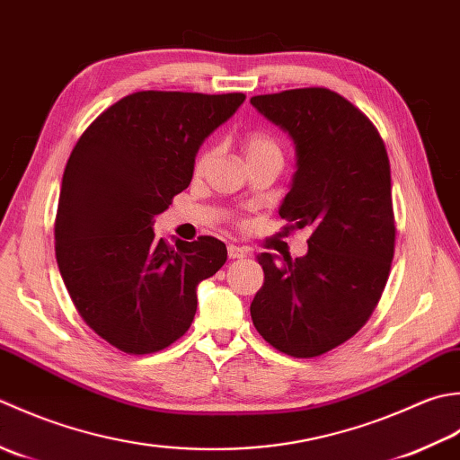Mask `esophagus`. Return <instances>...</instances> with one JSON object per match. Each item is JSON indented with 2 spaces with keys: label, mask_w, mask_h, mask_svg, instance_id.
<instances>
[{
  "label": "esophagus",
  "mask_w": 460,
  "mask_h": 460,
  "mask_svg": "<svg viewBox=\"0 0 460 460\" xmlns=\"http://www.w3.org/2000/svg\"><path fill=\"white\" fill-rule=\"evenodd\" d=\"M246 254H248V252L240 248V246H232V243L228 246V258L230 260H238V258H243Z\"/></svg>",
  "instance_id": "esophagus-1"
}]
</instances>
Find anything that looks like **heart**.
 I'll use <instances>...</instances> for the list:
<instances>
[{"instance_id": "obj_1", "label": "heart", "mask_w": 460, "mask_h": 460, "mask_svg": "<svg viewBox=\"0 0 460 460\" xmlns=\"http://www.w3.org/2000/svg\"><path fill=\"white\" fill-rule=\"evenodd\" d=\"M243 155H246V163H256V161H278L282 163L284 151L279 140L270 135V133H250L243 137ZM214 156H217V148L214 146H204L202 151L194 158V172L202 174L208 171V166L214 163Z\"/></svg>"}]
</instances>
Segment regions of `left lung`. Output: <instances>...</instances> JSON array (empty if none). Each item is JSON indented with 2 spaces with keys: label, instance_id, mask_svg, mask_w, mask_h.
<instances>
[{
  "label": "left lung",
  "instance_id": "left-lung-1",
  "mask_svg": "<svg viewBox=\"0 0 460 460\" xmlns=\"http://www.w3.org/2000/svg\"><path fill=\"white\" fill-rule=\"evenodd\" d=\"M294 138L297 171L279 206L286 230L312 228L304 258L260 254L264 286L250 305L264 340L292 358H317L367 323L385 289L395 217L385 143L340 93L289 89L250 99Z\"/></svg>",
  "mask_w": 460,
  "mask_h": 460
}]
</instances>
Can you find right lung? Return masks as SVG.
<instances>
[{
    "label": "right lung",
    "mask_w": 460,
    "mask_h": 460,
    "mask_svg": "<svg viewBox=\"0 0 460 460\" xmlns=\"http://www.w3.org/2000/svg\"><path fill=\"white\" fill-rule=\"evenodd\" d=\"M246 95L138 91L93 120L65 166L55 256L85 323L128 355L156 353L182 337L196 314V286L228 258L200 236L155 238L153 220L189 189L204 138Z\"/></svg>",
    "instance_id": "obj_1"
}]
</instances>
